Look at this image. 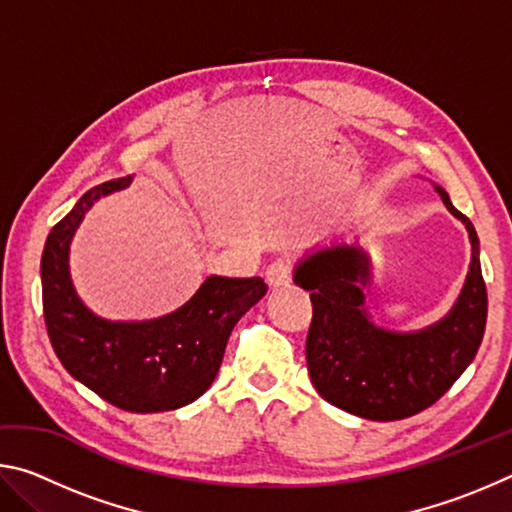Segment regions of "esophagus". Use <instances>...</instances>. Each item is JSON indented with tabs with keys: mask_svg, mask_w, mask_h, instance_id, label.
Instances as JSON below:
<instances>
[{
	"mask_svg": "<svg viewBox=\"0 0 512 512\" xmlns=\"http://www.w3.org/2000/svg\"><path fill=\"white\" fill-rule=\"evenodd\" d=\"M266 280H268V284H271L273 289L289 287V282L293 280V264H291V259L280 257V259H275V262L268 264Z\"/></svg>",
	"mask_w": 512,
	"mask_h": 512,
	"instance_id": "esophagus-1",
	"label": "esophagus"
}]
</instances>
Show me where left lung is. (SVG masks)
Returning <instances> with one entry per match:
<instances>
[{"instance_id": "8db88e82", "label": "left lung", "mask_w": 512, "mask_h": 512, "mask_svg": "<svg viewBox=\"0 0 512 512\" xmlns=\"http://www.w3.org/2000/svg\"><path fill=\"white\" fill-rule=\"evenodd\" d=\"M447 210L465 223L472 264L461 298L424 332L395 334L375 327L363 311L368 257L359 248L336 246L305 259L293 280L309 291L307 368L323 400L366 420H404L436 404L476 357L488 318V291L481 275L479 237L472 221L436 187Z\"/></svg>"}]
</instances>
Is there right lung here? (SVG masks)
Listing matches in <instances>:
<instances>
[{
  "label": "right lung",
  "mask_w": 512,
  "mask_h": 512,
  "mask_svg": "<svg viewBox=\"0 0 512 512\" xmlns=\"http://www.w3.org/2000/svg\"><path fill=\"white\" fill-rule=\"evenodd\" d=\"M131 176L92 187L51 228L42 253V309L51 345L69 375L121 411L180 409L212 386L239 318L262 300V277H207L196 296L149 323H110L85 309L69 280L67 250L85 212Z\"/></svg>",
  "instance_id": "1"
}]
</instances>
